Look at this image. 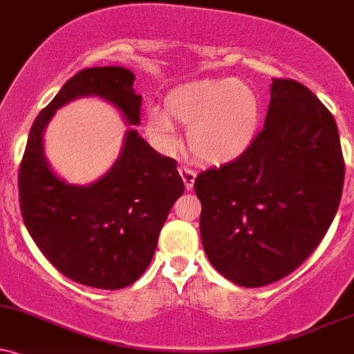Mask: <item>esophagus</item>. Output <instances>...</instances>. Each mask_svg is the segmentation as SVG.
I'll list each match as a JSON object with an SVG mask.
<instances>
[{
    "mask_svg": "<svg viewBox=\"0 0 354 354\" xmlns=\"http://www.w3.org/2000/svg\"><path fill=\"white\" fill-rule=\"evenodd\" d=\"M178 174H180L182 180H184L185 189L187 190H192L194 189V182H195V176H197V174H195L192 169L185 167V165L178 167Z\"/></svg>",
    "mask_w": 354,
    "mask_h": 354,
    "instance_id": "34e87169",
    "label": "esophagus"
}]
</instances>
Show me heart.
Listing matches in <instances>:
<instances>
[{"instance_id": "heart-1", "label": "heart", "mask_w": 354, "mask_h": 354, "mask_svg": "<svg viewBox=\"0 0 354 354\" xmlns=\"http://www.w3.org/2000/svg\"><path fill=\"white\" fill-rule=\"evenodd\" d=\"M260 119L259 95L240 79L201 81L165 97V112H145L147 131L164 147L176 144L174 122L187 129V142L197 159L222 164L250 145Z\"/></svg>"}]
</instances>
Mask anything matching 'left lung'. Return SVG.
<instances>
[{
	"label": "left lung",
	"mask_w": 354,
	"mask_h": 354,
	"mask_svg": "<svg viewBox=\"0 0 354 354\" xmlns=\"http://www.w3.org/2000/svg\"><path fill=\"white\" fill-rule=\"evenodd\" d=\"M263 129L220 167L201 172L203 250L220 275L257 288L290 275L333 222L344 180L338 127L306 86L273 79Z\"/></svg>",
	"instance_id": "left-lung-1"
}]
</instances>
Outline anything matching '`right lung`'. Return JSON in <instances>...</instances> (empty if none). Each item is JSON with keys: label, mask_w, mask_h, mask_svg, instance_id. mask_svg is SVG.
Instances as JSON below:
<instances>
[{"label": "right lung", "mask_w": 354, "mask_h": 354, "mask_svg": "<svg viewBox=\"0 0 354 354\" xmlns=\"http://www.w3.org/2000/svg\"><path fill=\"white\" fill-rule=\"evenodd\" d=\"M134 81V73L120 66L74 74L36 118L19 167V205L29 235L62 275L93 288L119 290L139 280L184 194V180L176 160L129 129L119 159L99 180L68 184L49 167L43 134L59 107L86 95L106 99L127 124L139 126L142 97Z\"/></svg>", "instance_id": "obj_1"}]
</instances>
